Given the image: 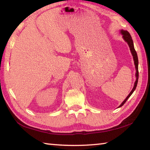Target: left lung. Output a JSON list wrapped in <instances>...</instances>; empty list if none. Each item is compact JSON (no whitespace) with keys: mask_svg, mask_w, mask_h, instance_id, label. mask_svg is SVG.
I'll return each mask as SVG.
<instances>
[{"mask_svg":"<svg viewBox=\"0 0 150 150\" xmlns=\"http://www.w3.org/2000/svg\"><path fill=\"white\" fill-rule=\"evenodd\" d=\"M121 33L123 35V37L124 38V40H125L127 42V44H128L129 46L130 47V50H131V52L132 53V56H133V59H134V65H135V68H136V70H137V73H136L137 80H136V81H135V83H134V86L133 89H132V91H131V93H129V95L127 96V98H125V100H124L123 103L121 104V105L119 107L122 106L123 104L125 103V102L127 100L128 98L130 97V96H131L132 94V93L134 92V91L137 87V83H138V56H137V52L135 51L134 47L133 41H132V37H131V35H130L129 33L128 32L127 30H121Z\"/></svg>","mask_w":150,"mask_h":150,"instance_id":"obj_1","label":"left lung"}]
</instances>
